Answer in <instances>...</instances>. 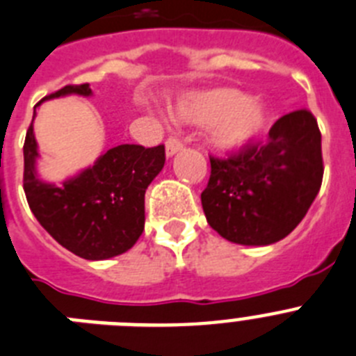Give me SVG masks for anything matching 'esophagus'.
Wrapping results in <instances>:
<instances>
[{
  "mask_svg": "<svg viewBox=\"0 0 356 356\" xmlns=\"http://www.w3.org/2000/svg\"><path fill=\"white\" fill-rule=\"evenodd\" d=\"M181 150H182V141H179L177 138H168V140H166V156L172 157L177 152H181Z\"/></svg>",
  "mask_w": 356,
  "mask_h": 356,
  "instance_id": "34e87169",
  "label": "esophagus"
}]
</instances>
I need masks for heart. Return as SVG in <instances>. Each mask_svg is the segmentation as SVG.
I'll list each match as a JSON object with an SVG mask.
<instances>
[{
  "instance_id": "obj_1",
  "label": "heart",
  "mask_w": 356,
  "mask_h": 356,
  "mask_svg": "<svg viewBox=\"0 0 356 356\" xmlns=\"http://www.w3.org/2000/svg\"><path fill=\"white\" fill-rule=\"evenodd\" d=\"M179 123L208 127V140L220 152H238L258 140L268 123V109L258 98L234 88L188 92L172 107Z\"/></svg>"
}]
</instances>
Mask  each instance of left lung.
<instances>
[{
  "mask_svg": "<svg viewBox=\"0 0 356 356\" xmlns=\"http://www.w3.org/2000/svg\"><path fill=\"white\" fill-rule=\"evenodd\" d=\"M209 161L204 215L222 238L240 245L283 240L305 218L323 182L321 132L307 109L281 116L265 145Z\"/></svg>",
  "mask_w": 356,
  "mask_h": 356,
  "instance_id": "1",
  "label": "left lung"
}]
</instances>
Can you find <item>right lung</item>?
Segmentation results:
<instances>
[{"label": "right lung", "instance_id": "right-lung-1", "mask_svg": "<svg viewBox=\"0 0 356 356\" xmlns=\"http://www.w3.org/2000/svg\"><path fill=\"white\" fill-rule=\"evenodd\" d=\"M67 95L88 98L92 91L89 84L66 86L44 100ZM23 154V188L30 209L67 251L98 261L123 254L138 242L145 227V191L165 166L163 145H118L91 166L55 184L37 174L39 152L32 120Z\"/></svg>", "mask_w": 356, "mask_h": 356}]
</instances>
